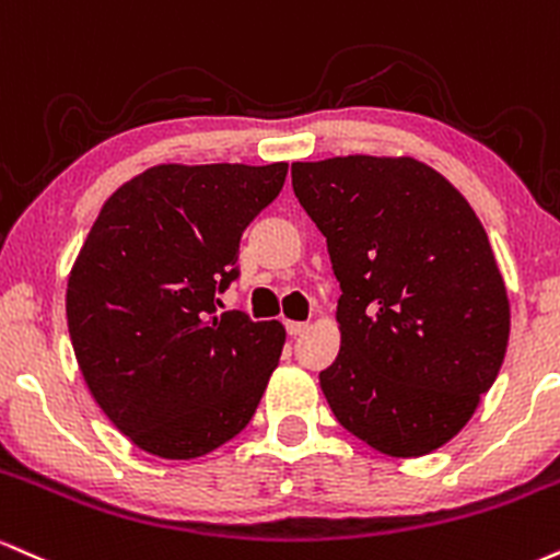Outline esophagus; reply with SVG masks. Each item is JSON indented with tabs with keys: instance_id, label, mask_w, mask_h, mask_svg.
Segmentation results:
<instances>
[{
	"instance_id": "1",
	"label": "esophagus",
	"mask_w": 560,
	"mask_h": 560,
	"mask_svg": "<svg viewBox=\"0 0 560 560\" xmlns=\"http://www.w3.org/2000/svg\"><path fill=\"white\" fill-rule=\"evenodd\" d=\"M285 330H288V335H301V332L308 330V322H293V319H288V322H285Z\"/></svg>"
}]
</instances>
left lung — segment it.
<instances>
[{
  "instance_id": "8db88e82",
  "label": "left lung",
  "mask_w": 560,
  "mask_h": 560,
  "mask_svg": "<svg viewBox=\"0 0 560 560\" xmlns=\"http://www.w3.org/2000/svg\"><path fill=\"white\" fill-rule=\"evenodd\" d=\"M293 190L327 238L340 351L319 372L351 435L396 458L438 451L501 372L511 304L482 222L413 156L293 162Z\"/></svg>"
}]
</instances>
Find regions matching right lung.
Returning a JSON list of instances; mask_svg holds the SVG:
<instances>
[{"label":"right lung","mask_w":560,"mask_h":560,"mask_svg":"<svg viewBox=\"0 0 560 560\" xmlns=\"http://www.w3.org/2000/svg\"><path fill=\"white\" fill-rule=\"evenodd\" d=\"M288 164H154L98 209L68 278V330L98 409L160 458H199L252 422L285 327L217 314L243 230Z\"/></svg>","instance_id":"1"}]
</instances>
